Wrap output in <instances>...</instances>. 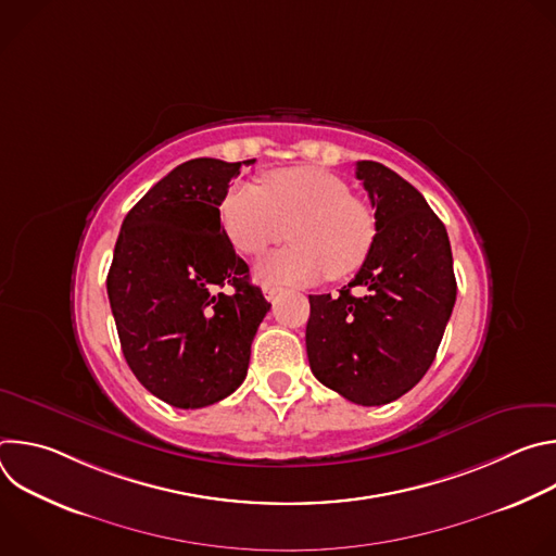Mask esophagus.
<instances>
[{
    "label": "esophagus",
    "instance_id": "34e87169",
    "mask_svg": "<svg viewBox=\"0 0 556 556\" xmlns=\"http://www.w3.org/2000/svg\"><path fill=\"white\" fill-rule=\"evenodd\" d=\"M279 292H281V288H277V286H264V296H266L268 301H275Z\"/></svg>",
    "mask_w": 556,
    "mask_h": 556
}]
</instances>
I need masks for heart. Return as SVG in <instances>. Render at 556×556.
Segmentation results:
<instances>
[{
	"mask_svg": "<svg viewBox=\"0 0 556 556\" xmlns=\"http://www.w3.org/2000/svg\"><path fill=\"white\" fill-rule=\"evenodd\" d=\"M219 213L228 240L247 255L292 237V247L260 264L257 273L266 281L345 279L361 270L376 242L371 208L352 198L341 178L316 167L275 169L262 189L232 187Z\"/></svg>",
	"mask_w": 556,
	"mask_h": 556,
	"instance_id": "1",
	"label": "heart"
}]
</instances>
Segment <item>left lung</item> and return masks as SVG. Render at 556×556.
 <instances>
[{
  "instance_id": "obj_1",
  "label": "left lung",
  "mask_w": 556,
  "mask_h": 556,
  "mask_svg": "<svg viewBox=\"0 0 556 556\" xmlns=\"http://www.w3.org/2000/svg\"><path fill=\"white\" fill-rule=\"evenodd\" d=\"M376 208V242L339 296L309 294L312 374L343 399L387 405L431 367L455 305L448 235L422 193L374 161L356 163ZM361 285V298L351 288Z\"/></svg>"
}]
</instances>
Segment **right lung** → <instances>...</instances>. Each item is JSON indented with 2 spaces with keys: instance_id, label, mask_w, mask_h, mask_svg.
<instances>
[{
  "instance_id": "right-lung-1",
  "label": "right lung",
  "mask_w": 556,
  "mask_h": 556,
  "mask_svg": "<svg viewBox=\"0 0 556 556\" xmlns=\"http://www.w3.org/2000/svg\"><path fill=\"white\" fill-rule=\"evenodd\" d=\"M240 169L195 157L155 182L123 219L108 273L129 369L178 409L208 407L244 382L270 309L219 222Z\"/></svg>"
}]
</instances>
